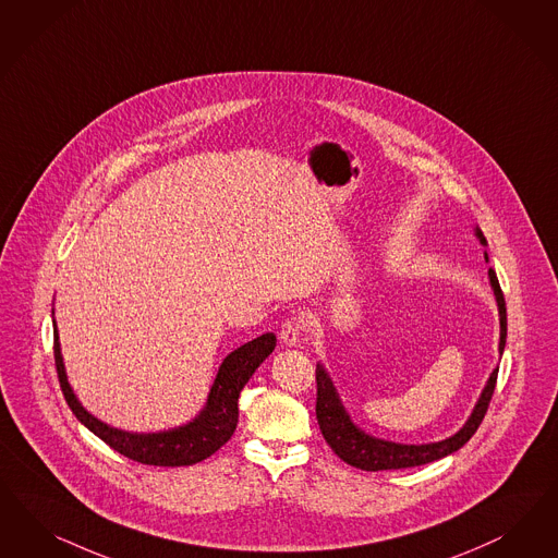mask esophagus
I'll return each mask as SVG.
<instances>
[{
	"label": "esophagus",
	"instance_id": "34e87169",
	"mask_svg": "<svg viewBox=\"0 0 558 558\" xmlns=\"http://www.w3.org/2000/svg\"><path fill=\"white\" fill-rule=\"evenodd\" d=\"M302 332H304V324L300 318H289L281 326V332H279V337H281V341L286 342L288 347H295V344H300V339H302Z\"/></svg>",
	"mask_w": 558,
	"mask_h": 558
}]
</instances>
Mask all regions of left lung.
Masks as SVG:
<instances>
[{
    "instance_id": "left-lung-1",
    "label": "left lung",
    "mask_w": 558,
    "mask_h": 558,
    "mask_svg": "<svg viewBox=\"0 0 558 558\" xmlns=\"http://www.w3.org/2000/svg\"><path fill=\"white\" fill-rule=\"evenodd\" d=\"M476 235H478L481 244H486L485 235L478 228H476ZM488 277H490V286H493L495 298H497L499 316H501L499 318L501 320L499 351L504 353L505 339H507V307H505L504 291L499 286L497 272L488 269ZM497 374H499V367L490 374V378L486 381L485 390L478 398L474 411L470 414L466 425L456 435H451L444 441H437V444L404 446V444H392V441L376 439V437L361 432L360 427L353 425L349 414L344 413L337 390H335L330 378L326 376L323 365L316 367V418H318L320 432H323L326 444L330 446V450L335 451L342 462H347L349 466L367 470V472L423 466V464H429V462H435L439 458H446L453 451L460 450L468 439L476 433V429L483 423V418H485L486 409H488L490 398L495 392Z\"/></svg>"
}]
</instances>
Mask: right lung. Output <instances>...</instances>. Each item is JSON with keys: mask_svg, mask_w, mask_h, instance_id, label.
Wrapping results in <instances>:
<instances>
[{"mask_svg": "<svg viewBox=\"0 0 558 558\" xmlns=\"http://www.w3.org/2000/svg\"><path fill=\"white\" fill-rule=\"evenodd\" d=\"M54 326V367L72 413L80 423H84L94 435L129 460L147 464V466H191L216 453L228 439L234 435L238 425V398L254 369L269 357L275 349V335L267 332L254 341L242 344L232 351L217 372L216 381L207 398L205 409L197 418L184 427L162 433H126L112 429L107 423L92 416L73 396V390L65 378L63 360L57 341Z\"/></svg>", "mask_w": 558, "mask_h": 558, "instance_id": "right-lung-1", "label": "right lung"}]
</instances>
